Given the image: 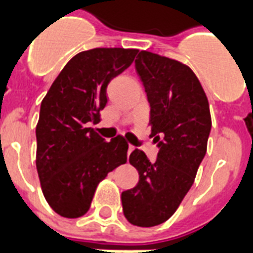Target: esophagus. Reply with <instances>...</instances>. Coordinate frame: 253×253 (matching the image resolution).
I'll use <instances>...</instances> for the list:
<instances>
[{
    "label": "esophagus",
    "instance_id": "obj_1",
    "mask_svg": "<svg viewBox=\"0 0 253 253\" xmlns=\"http://www.w3.org/2000/svg\"><path fill=\"white\" fill-rule=\"evenodd\" d=\"M132 150H134V146L130 145V146H128V150H127V151H128V154H130V153H131Z\"/></svg>",
    "mask_w": 253,
    "mask_h": 253
}]
</instances>
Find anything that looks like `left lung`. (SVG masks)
Here are the masks:
<instances>
[{
  "instance_id": "obj_1",
  "label": "left lung",
  "mask_w": 253,
  "mask_h": 253,
  "mask_svg": "<svg viewBox=\"0 0 253 253\" xmlns=\"http://www.w3.org/2000/svg\"><path fill=\"white\" fill-rule=\"evenodd\" d=\"M135 69L150 103L149 125L160 151L155 162L138 149L130 154L139 181L122 193V205L132 225L154 226L173 216L192 188L212 119L207 95L188 65L141 50Z\"/></svg>"
}]
</instances>
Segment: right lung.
<instances>
[{
    "label": "right lung",
    "mask_w": 253,
    "mask_h": 253,
    "mask_svg": "<svg viewBox=\"0 0 253 253\" xmlns=\"http://www.w3.org/2000/svg\"><path fill=\"white\" fill-rule=\"evenodd\" d=\"M138 49L93 48L65 64L42 99L36 126V166L46 203L57 214L88 212L98 184L126 164L122 135L106 142L88 127L107 103L108 83L127 69Z\"/></svg>",
    "instance_id": "obj_1"
}]
</instances>
